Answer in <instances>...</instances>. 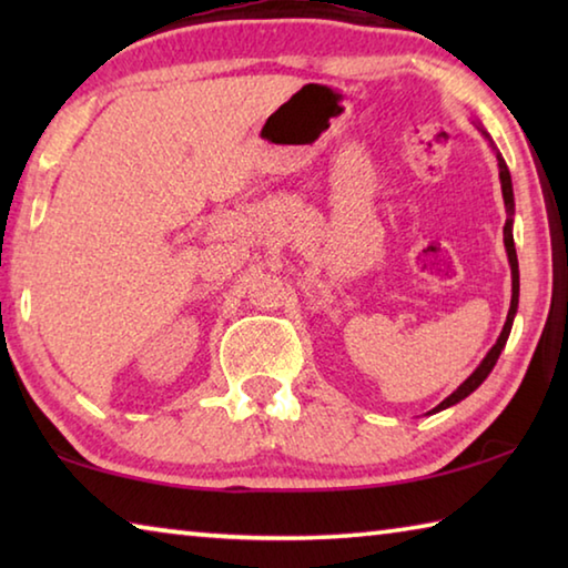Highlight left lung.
Segmentation results:
<instances>
[{
    "label": "left lung",
    "instance_id": "obj_1",
    "mask_svg": "<svg viewBox=\"0 0 568 568\" xmlns=\"http://www.w3.org/2000/svg\"><path fill=\"white\" fill-rule=\"evenodd\" d=\"M476 128L480 130V134L488 140V145H491V150L496 152V160H498V180H501V192H504V205H506V225H504V245H506V255H508V265H511V307H508V315H506V323H504V331L501 335H498V341L494 343V348L486 353V358L478 363V368L470 373V376L460 383V386L450 393L448 398H444L438 403V406L434 410H428L426 416H434V413L438 410H446L450 406H456V403H460L464 398H468L470 393H474L480 383H484L488 378V373L494 371V365L498 361V355H501L504 345L508 341V335H511V325H514V318H516V311H518V257H516V245H514V213H516V203H514V185H511V172H508L506 168V160L501 158V152L496 150L491 134H488L480 124L476 122Z\"/></svg>",
    "mask_w": 568,
    "mask_h": 568
}]
</instances>
